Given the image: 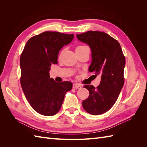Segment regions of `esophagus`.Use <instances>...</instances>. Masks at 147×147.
<instances>
[{
  "label": "esophagus",
  "mask_w": 147,
  "mask_h": 147,
  "mask_svg": "<svg viewBox=\"0 0 147 147\" xmlns=\"http://www.w3.org/2000/svg\"><path fill=\"white\" fill-rule=\"evenodd\" d=\"M73 88H74V89H81L82 86L78 84L74 83V84H73Z\"/></svg>",
  "instance_id": "esophagus-1"
}]
</instances>
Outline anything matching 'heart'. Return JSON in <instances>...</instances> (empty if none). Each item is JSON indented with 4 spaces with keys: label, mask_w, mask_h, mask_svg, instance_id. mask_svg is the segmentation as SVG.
Listing matches in <instances>:
<instances>
[{
    "label": "heart",
    "mask_w": 147,
    "mask_h": 147,
    "mask_svg": "<svg viewBox=\"0 0 147 147\" xmlns=\"http://www.w3.org/2000/svg\"><path fill=\"white\" fill-rule=\"evenodd\" d=\"M86 48H88V47H86V46H78V47H77L76 48V51H79V50H83V49ZM64 51H65V49H63V50H62L60 51L59 55V59L62 57V56H63V53H64Z\"/></svg>",
    "instance_id": "1"
}]
</instances>
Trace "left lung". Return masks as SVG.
Returning a JSON list of instances; mask_svg holds the SVG:
<instances>
[{
	"instance_id": "left-lung-1",
	"label": "left lung",
	"mask_w": 147,
	"mask_h": 147,
	"mask_svg": "<svg viewBox=\"0 0 147 147\" xmlns=\"http://www.w3.org/2000/svg\"><path fill=\"white\" fill-rule=\"evenodd\" d=\"M77 37L91 48L92 61L89 71L95 77L101 76L96 88L84 86L90 95L83 101V107L91 115H100L112 107L124 85L125 57L119 42L105 32L90 30L77 34Z\"/></svg>"
}]
</instances>
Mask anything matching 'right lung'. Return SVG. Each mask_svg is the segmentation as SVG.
Segmentation results:
<instances>
[{
	"label": "right lung",
	"instance_id": "1",
	"mask_svg": "<svg viewBox=\"0 0 147 147\" xmlns=\"http://www.w3.org/2000/svg\"><path fill=\"white\" fill-rule=\"evenodd\" d=\"M74 35L46 31L30 38L20 57V82L26 99L38 113L55 115L60 110L70 82H56L50 78L51 64L57 63L61 49L72 41Z\"/></svg>",
	"mask_w": 147,
	"mask_h": 147
}]
</instances>
